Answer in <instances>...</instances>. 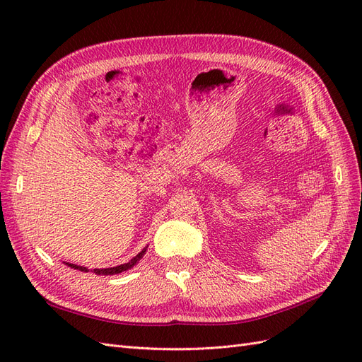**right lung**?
<instances>
[{
  "label": "right lung",
  "mask_w": 362,
  "mask_h": 362,
  "mask_svg": "<svg viewBox=\"0 0 362 362\" xmlns=\"http://www.w3.org/2000/svg\"><path fill=\"white\" fill-rule=\"evenodd\" d=\"M145 252H146V249L141 250L139 255H136L129 262H125V264H120V266H116V267H108V269H93V272L96 273V275H116V273H122V272H125V270L133 267V266L136 264V262H137L141 257L145 255ZM66 264H68L69 267H72V269H78V270H81V272H87V269L83 267V266L69 264V262H66Z\"/></svg>",
  "instance_id": "add662e5"
}]
</instances>
